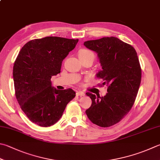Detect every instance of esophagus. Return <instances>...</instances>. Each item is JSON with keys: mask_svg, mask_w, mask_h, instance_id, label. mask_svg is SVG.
I'll return each mask as SVG.
<instances>
[{"mask_svg": "<svg viewBox=\"0 0 160 160\" xmlns=\"http://www.w3.org/2000/svg\"><path fill=\"white\" fill-rule=\"evenodd\" d=\"M76 95L77 96H83L84 95H85V93H84L82 91H77V93H76Z\"/></svg>", "mask_w": 160, "mask_h": 160, "instance_id": "1", "label": "esophagus"}]
</instances>
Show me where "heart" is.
<instances>
[{
    "label": "heart",
    "mask_w": 160,
    "mask_h": 160,
    "mask_svg": "<svg viewBox=\"0 0 160 160\" xmlns=\"http://www.w3.org/2000/svg\"><path fill=\"white\" fill-rule=\"evenodd\" d=\"M79 58H88V57H92V58H95V55L91 51L86 49H81L79 52Z\"/></svg>",
    "instance_id": "b5f03b06"
}]
</instances>
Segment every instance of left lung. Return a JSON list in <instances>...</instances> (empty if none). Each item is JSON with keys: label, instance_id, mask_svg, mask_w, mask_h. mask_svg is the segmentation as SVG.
<instances>
[{"label": "left lung", "instance_id": "1", "mask_svg": "<svg viewBox=\"0 0 160 160\" xmlns=\"http://www.w3.org/2000/svg\"><path fill=\"white\" fill-rule=\"evenodd\" d=\"M84 45L98 53L102 70L97 77L107 85L104 97L90 92L86 95L92 104L86 113L92 123L108 128L119 122L130 111L141 81V68L136 50L132 45L115 37L88 40Z\"/></svg>", "mask_w": 160, "mask_h": 160}]
</instances>
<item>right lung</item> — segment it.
Instances as JSON below:
<instances>
[{"label":"right lung","instance_id":"1","mask_svg":"<svg viewBox=\"0 0 160 160\" xmlns=\"http://www.w3.org/2000/svg\"><path fill=\"white\" fill-rule=\"evenodd\" d=\"M79 40L60 37L35 39L22 48L15 60V96L26 116L35 124L50 127L58 121L75 96L71 88L56 90L52 77L61 72L62 62Z\"/></svg>","mask_w":160,"mask_h":160}]
</instances>
